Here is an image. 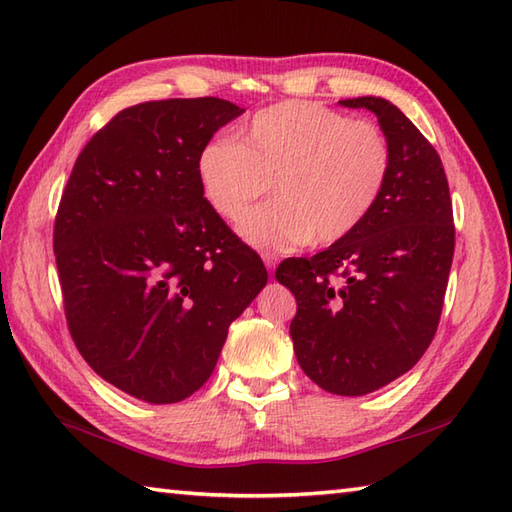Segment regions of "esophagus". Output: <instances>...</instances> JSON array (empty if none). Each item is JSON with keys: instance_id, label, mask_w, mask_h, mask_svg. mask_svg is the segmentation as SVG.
I'll list each match as a JSON object with an SVG mask.
<instances>
[{"instance_id": "esophagus-1", "label": "esophagus", "mask_w": 512, "mask_h": 512, "mask_svg": "<svg viewBox=\"0 0 512 512\" xmlns=\"http://www.w3.org/2000/svg\"><path fill=\"white\" fill-rule=\"evenodd\" d=\"M263 263H265V267H267L269 271H274V269H276V265H278V254H274V252H265V254H263Z\"/></svg>"}]
</instances>
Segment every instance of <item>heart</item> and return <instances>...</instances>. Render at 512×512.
<instances>
[{"label":"heart","mask_w":512,"mask_h":512,"mask_svg":"<svg viewBox=\"0 0 512 512\" xmlns=\"http://www.w3.org/2000/svg\"><path fill=\"white\" fill-rule=\"evenodd\" d=\"M392 149L372 122L317 102L287 100L212 138L197 155L210 208L236 221L275 181L279 201L246 215L238 232L263 249L335 245L368 219L390 179Z\"/></svg>","instance_id":"b5f03b06"}]
</instances>
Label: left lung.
Here are the masks:
<instances>
[{"mask_svg":"<svg viewBox=\"0 0 512 512\" xmlns=\"http://www.w3.org/2000/svg\"><path fill=\"white\" fill-rule=\"evenodd\" d=\"M368 109L392 149L390 179L355 232L311 258L282 260L276 278L298 302L291 322L306 377L363 396L412 370L440 322L456 245L440 155L390 100H339Z\"/></svg>","mask_w":512,"mask_h":512,"instance_id":"left-lung-1","label":"left lung"}]
</instances>
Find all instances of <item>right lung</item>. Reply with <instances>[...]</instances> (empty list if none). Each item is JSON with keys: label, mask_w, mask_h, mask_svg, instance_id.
<instances>
[{"label": "right lung", "mask_w": 512, "mask_h": 512, "mask_svg": "<svg viewBox=\"0 0 512 512\" xmlns=\"http://www.w3.org/2000/svg\"><path fill=\"white\" fill-rule=\"evenodd\" d=\"M245 109L170 98L122 109L78 155L54 221L67 326L98 377L177 403L217 366L267 285L263 260L210 208L201 146Z\"/></svg>", "instance_id": "obj_1"}]
</instances>
